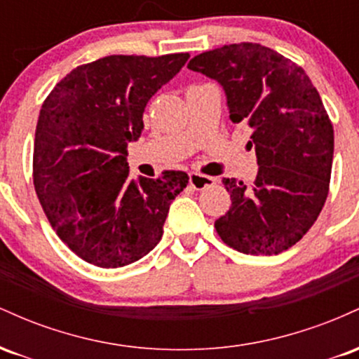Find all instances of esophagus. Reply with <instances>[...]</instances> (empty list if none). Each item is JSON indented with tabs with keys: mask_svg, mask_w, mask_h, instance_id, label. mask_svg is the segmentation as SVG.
<instances>
[{
	"mask_svg": "<svg viewBox=\"0 0 359 359\" xmlns=\"http://www.w3.org/2000/svg\"><path fill=\"white\" fill-rule=\"evenodd\" d=\"M189 184H191L196 191H203V189L209 187V185L216 184V179H214V177L201 175L197 174V172H191V174H189Z\"/></svg>",
	"mask_w": 359,
	"mask_h": 359,
	"instance_id": "obj_1",
	"label": "esophagus"
}]
</instances>
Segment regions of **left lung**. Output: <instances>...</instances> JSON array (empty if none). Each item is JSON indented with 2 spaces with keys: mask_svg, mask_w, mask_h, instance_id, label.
Wrapping results in <instances>:
<instances>
[{
  "mask_svg": "<svg viewBox=\"0 0 359 359\" xmlns=\"http://www.w3.org/2000/svg\"><path fill=\"white\" fill-rule=\"evenodd\" d=\"M187 67L219 82L231 121L253 130L257 179L222 180L231 208L214 228L240 253H282L311 229L329 192L334 130L319 93L302 67L259 43L224 45Z\"/></svg>",
  "mask_w": 359,
  "mask_h": 359,
  "instance_id": "8db88e82",
  "label": "left lung"
}]
</instances>
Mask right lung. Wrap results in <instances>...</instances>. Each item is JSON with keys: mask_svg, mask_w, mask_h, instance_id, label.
Segmentation results:
<instances>
[{"mask_svg": "<svg viewBox=\"0 0 359 359\" xmlns=\"http://www.w3.org/2000/svg\"><path fill=\"white\" fill-rule=\"evenodd\" d=\"M189 57H102L69 72L43 101L34 147L36 196L53 231L90 265L119 269L150 253L170 203L189 184L180 170L131 180L126 162L147 102Z\"/></svg>", "mask_w": 359, "mask_h": 359, "instance_id": "right-lung-1", "label": "right lung"}]
</instances>
